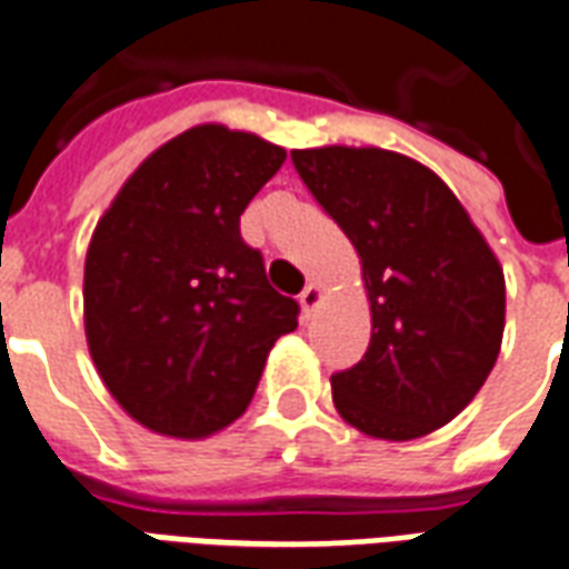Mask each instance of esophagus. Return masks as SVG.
<instances>
[{
    "mask_svg": "<svg viewBox=\"0 0 569 569\" xmlns=\"http://www.w3.org/2000/svg\"><path fill=\"white\" fill-rule=\"evenodd\" d=\"M298 301H301V310H305V317H310V313H313V310L322 305V286L310 283L305 292H301V298H298Z\"/></svg>",
    "mask_w": 569,
    "mask_h": 569,
    "instance_id": "esophagus-1",
    "label": "esophagus"
}]
</instances>
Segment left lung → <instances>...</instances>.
Wrapping results in <instances>:
<instances>
[{
	"instance_id": "left-lung-1",
	"label": "left lung",
	"mask_w": 569,
	"mask_h": 569,
	"mask_svg": "<svg viewBox=\"0 0 569 569\" xmlns=\"http://www.w3.org/2000/svg\"><path fill=\"white\" fill-rule=\"evenodd\" d=\"M292 162L361 262L370 343L331 377L343 422L416 440L452 422L495 368L507 319L498 256L431 168L382 147H310Z\"/></svg>"
}]
</instances>
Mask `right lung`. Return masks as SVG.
Instances as JSON below:
<instances>
[{"label": "right lung", "mask_w": 569, "mask_h": 569, "mask_svg": "<svg viewBox=\"0 0 569 569\" xmlns=\"http://www.w3.org/2000/svg\"><path fill=\"white\" fill-rule=\"evenodd\" d=\"M283 147L192 126L147 156L113 196L83 262V328L113 401L153 435L201 440L247 410L264 359L298 328L241 213Z\"/></svg>", "instance_id": "1"}]
</instances>
